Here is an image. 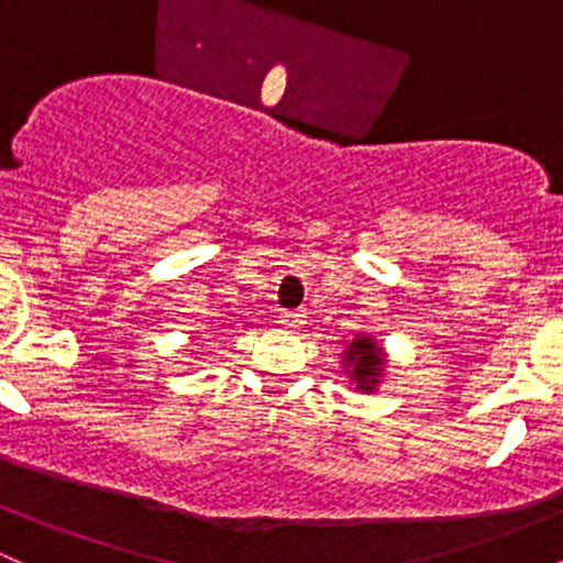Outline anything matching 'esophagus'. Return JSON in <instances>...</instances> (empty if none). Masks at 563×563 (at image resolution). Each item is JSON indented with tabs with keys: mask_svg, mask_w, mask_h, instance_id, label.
Segmentation results:
<instances>
[{
	"mask_svg": "<svg viewBox=\"0 0 563 563\" xmlns=\"http://www.w3.org/2000/svg\"><path fill=\"white\" fill-rule=\"evenodd\" d=\"M305 321H308V313H305V310H286V313L280 316L283 329H299Z\"/></svg>",
	"mask_w": 563,
	"mask_h": 563,
	"instance_id": "esophagus-1",
	"label": "esophagus"
}]
</instances>
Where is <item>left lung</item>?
Returning a JSON list of instances; mask_svg holds the SVG:
<instances>
[{"label": "left lung", "instance_id": "left-lung-1", "mask_svg": "<svg viewBox=\"0 0 563 563\" xmlns=\"http://www.w3.org/2000/svg\"><path fill=\"white\" fill-rule=\"evenodd\" d=\"M343 365L360 391H376L384 376L382 345L371 334H356L343 351Z\"/></svg>", "mask_w": 563, "mask_h": 563}]
</instances>
